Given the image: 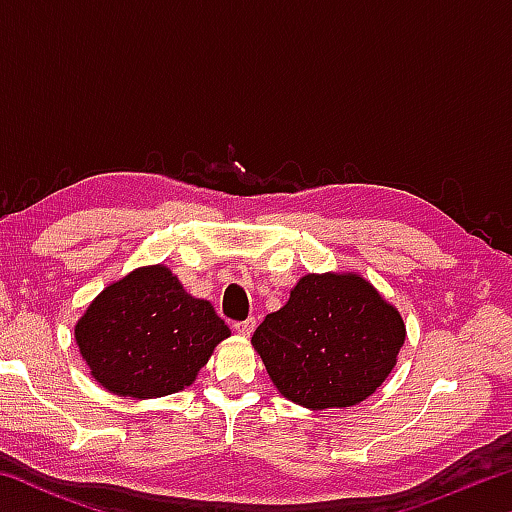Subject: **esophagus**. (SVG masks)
I'll list each match as a JSON object with an SVG mask.
<instances>
[{
	"label": "esophagus",
	"mask_w": 512,
	"mask_h": 512,
	"mask_svg": "<svg viewBox=\"0 0 512 512\" xmlns=\"http://www.w3.org/2000/svg\"><path fill=\"white\" fill-rule=\"evenodd\" d=\"M232 327H235V332H237V334H241V336H250V334L255 332L257 320H255V318H248V320H241V323H235Z\"/></svg>",
	"instance_id": "obj_1"
}]
</instances>
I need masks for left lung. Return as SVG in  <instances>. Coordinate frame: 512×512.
<instances>
[{
	"mask_svg": "<svg viewBox=\"0 0 512 512\" xmlns=\"http://www.w3.org/2000/svg\"><path fill=\"white\" fill-rule=\"evenodd\" d=\"M406 327L357 273H309L255 329L253 348L287 400L311 411L366 400L397 363Z\"/></svg>",
	"mask_w": 512,
	"mask_h": 512,
	"instance_id": "obj_1",
	"label": "left lung"
}]
</instances>
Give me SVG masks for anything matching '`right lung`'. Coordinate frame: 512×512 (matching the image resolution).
Masks as SVG:
<instances>
[{"label":"right lung","instance_id":"add662e5","mask_svg":"<svg viewBox=\"0 0 512 512\" xmlns=\"http://www.w3.org/2000/svg\"><path fill=\"white\" fill-rule=\"evenodd\" d=\"M92 377L119 397L183 391L230 327L167 266L135 268L90 302L74 327Z\"/></svg>","mask_w":512,"mask_h":512}]
</instances>
